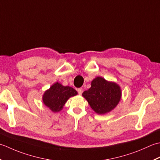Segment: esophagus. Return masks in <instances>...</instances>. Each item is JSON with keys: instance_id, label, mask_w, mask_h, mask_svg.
<instances>
[{"instance_id": "34e87169", "label": "esophagus", "mask_w": 160, "mask_h": 160, "mask_svg": "<svg viewBox=\"0 0 160 160\" xmlns=\"http://www.w3.org/2000/svg\"><path fill=\"white\" fill-rule=\"evenodd\" d=\"M77 91H78V93H79V94H81L83 93V89L82 88H79L77 90Z\"/></svg>"}]
</instances>
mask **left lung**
<instances>
[{
  "mask_svg": "<svg viewBox=\"0 0 160 160\" xmlns=\"http://www.w3.org/2000/svg\"><path fill=\"white\" fill-rule=\"evenodd\" d=\"M82 96L94 112L104 115L112 111L122 99V90L118 84L97 77L91 81V87Z\"/></svg>",
  "mask_w": 160,
  "mask_h": 160,
  "instance_id": "1",
  "label": "left lung"
}]
</instances>
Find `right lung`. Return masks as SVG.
I'll return each mask as SVG.
<instances>
[{"label": "right lung", "instance_id": "obj_1", "mask_svg": "<svg viewBox=\"0 0 160 160\" xmlns=\"http://www.w3.org/2000/svg\"><path fill=\"white\" fill-rule=\"evenodd\" d=\"M77 94L73 88L64 86L61 83L56 82L45 91L42 100L44 105L52 112H58L63 108L65 103L70 97L76 96Z\"/></svg>", "mask_w": 160, "mask_h": 160}]
</instances>
